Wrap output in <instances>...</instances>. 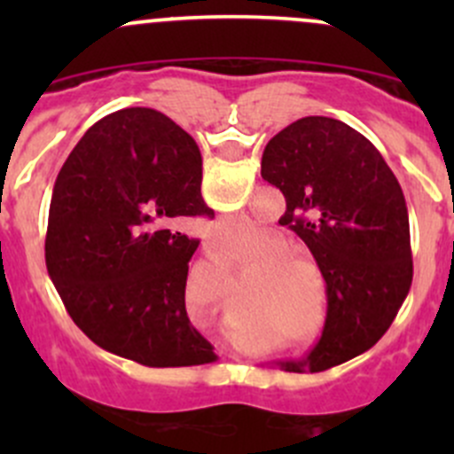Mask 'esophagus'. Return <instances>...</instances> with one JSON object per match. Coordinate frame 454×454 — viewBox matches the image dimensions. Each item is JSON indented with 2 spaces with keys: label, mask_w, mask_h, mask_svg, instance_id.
Masks as SVG:
<instances>
[{
  "label": "esophagus",
  "mask_w": 454,
  "mask_h": 454,
  "mask_svg": "<svg viewBox=\"0 0 454 454\" xmlns=\"http://www.w3.org/2000/svg\"><path fill=\"white\" fill-rule=\"evenodd\" d=\"M206 250H208V254H219L217 246H215V244H210V241H208V244H206Z\"/></svg>",
  "instance_id": "esophagus-1"
}]
</instances>
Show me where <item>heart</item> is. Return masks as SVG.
I'll return each mask as SVG.
<instances>
[{"instance_id":"obj_1","label":"heart","mask_w":454,"mask_h":454,"mask_svg":"<svg viewBox=\"0 0 454 454\" xmlns=\"http://www.w3.org/2000/svg\"><path fill=\"white\" fill-rule=\"evenodd\" d=\"M235 206H239V200H235L232 204H222L219 208H235ZM265 235H268V231H265L263 223L256 222L253 217H246V215H235V217L222 219V222L215 223V228L210 231V239H213L223 253L237 256L256 254V244H259ZM301 268L309 270V263H305V261L286 259L270 265L272 272H296V270Z\"/></svg>"}]
</instances>
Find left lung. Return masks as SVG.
I'll return each instance as SVG.
<instances>
[{"instance_id": "left-lung-1", "label": "left lung", "mask_w": 454, "mask_h": 454, "mask_svg": "<svg viewBox=\"0 0 454 454\" xmlns=\"http://www.w3.org/2000/svg\"><path fill=\"white\" fill-rule=\"evenodd\" d=\"M261 177L286 198L290 226L318 263L327 316L303 363L325 371L384 336L413 281L409 213L400 182L371 142L345 122L305 116L265 145Z\"/></svg>"}]
</instances>
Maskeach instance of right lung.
Here are the masks:
<instances>
[{
    "label": "right lung",
    "instance_id": "add662e5",
    "mask_svg": "<svg viewBox=\"0 0 454 454\" xmlns=\"http://www.w3.org/2000/svg\"><path fill=\"white\" fill-rule=\"evenodd\" d=\"M201 155L171 118L149 107L91 125L54 182L45 232L50 278L76 327L109 354L145 367L217 360L186 314Z\"/></svg>",
    "mask_w": 454,
    "mask_h": 454
}]
</instances>
